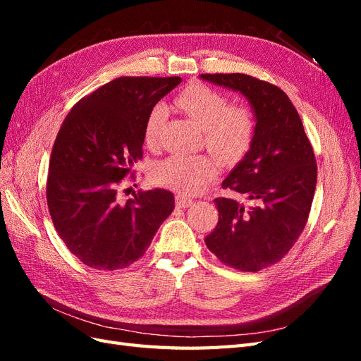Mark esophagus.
Listing matches in <instances>:
<instances>
[{"instance_id":"obj_1","label":"esophagus","mask_w":361,"mask_h":361,"mask_svg":"<svg viewBox=\"0 0 361 361\" xmlns=\"http://www.w3.org/2000/svg\"><path fill=\"white\" fill-rule=\"evenodd\" d=\"M192 203H194L192 199L183 197V195H178V197H176V206H178V207H188V206H191Z\"/></svg>"}]
</instances>
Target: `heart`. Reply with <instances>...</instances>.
<instances>
[{"label": "heart", "mask_w": 361, "mask_h": 361, "mask_svg": "<svg viewBox=\"0 0 361 361\" xmlns=\"http://www.w3.org/2000/svg\"><path fill=\"white\" fill-rule=\"evenodd\" d=\"M176 104L192 122L203 129L204 143L226 162L241 159L253 143L256 120L247 105H228L227 97L209 87L192 84L178 97ZM164 105L152 108L145 125V145L158 143L166 122ZM220 167L212 155H173L154 169V180L180 194L203 192L216 178Z\"/></svg>", "instance_id": "1"}]
</instances>
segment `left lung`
Wrapping results in <instances>:
<instances>
[{
  "instance_id": "1",
  "label": "left lung",
  "mask_w": 361,
  "mask_h": 361,
  "mask_svg": "<svg viewBox=\"0 0 361 361\" xmlns=\"http://www.w3.org/2000/svg\"><path fill=\"white\" fill-rule=\"evenodd\" d=\"M203 81L243 94L255 114V138L223 180L253 204L214 200L218 224L204 243L223 264L256 272L276 264L307 223L316 178L314 154L301 118L279 87L245 73H206Z\"/></svg>"
}]
</instances>
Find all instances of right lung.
<instances>
[{
  "instance_id": "obj_1",
  "label": "right lung",
  "mask_w": 361,
  "mask_h": 361,
  "mask_svg": "<svg viewBox=\"0 0 361 361\" xmlns=\"http://www.w3.org/2000/svg\"><path fill=\"white\" fill-rule=\"evenodd\" d=\"M179 76H122L82 97L54 143L47 200L54 227L72 255L94 269L126 268L145 255L174 209L155 188L118 200L122 179L143 157L145 125Z\"/></svg>"
}]
</instances>
